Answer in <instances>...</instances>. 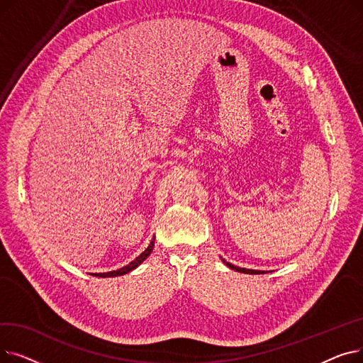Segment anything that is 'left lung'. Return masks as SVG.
<instances>
[{
  "instance_id": "obj_1",
  "label": "left lung",
  "mask_w": 363,
  "mask_h": 363,
  "mask_svg": "<svg viewBox=\"0 0 363 363\" xmlns=\"http://www.w3.org/2000/svg\"><path fill=\"white\" fill-rule=\"evenodd\" d=\"M222 262L228 266V268H231V269H234V271H237V272H241V274H252V275H255V274H263V271H255V269H245V268H238V266H234L233 263H230V262H226L225 259H222Z\"/></svg>"
}]
</instances>
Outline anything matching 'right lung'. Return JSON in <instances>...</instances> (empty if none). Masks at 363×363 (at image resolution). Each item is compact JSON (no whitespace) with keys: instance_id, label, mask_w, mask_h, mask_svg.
<instances>
[{"instance_id":"right-lung-1","label":"right lung","mask_w":363,"mask_h":363,"mask_svg":"<svg viewBox=\"0 0 363 363\" xmlns=\"http://www.w3.org/2000/svg\"><path fill=\"white\" fill-rule=\"evenodd\" d=\"M155 240L156 238H152L151 240V242H150V245L147 247V249L138 256V257H135L133 259L129 264H126V266H123V268H121V269H118V271H111V272H103V274H92L94 277H100V278H110V277H121V275H125V274H129L130 271H133L135 268H138V266L151 255V252H152V249H155Z\"/></svg>"}]
</instances>
